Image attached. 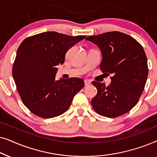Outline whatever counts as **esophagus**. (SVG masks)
<instances>
[{"mask_svg":"<svg viewBox=\"0 0 157 157\" xmlns=\"http://www.w3.org/2000/svg\"><path fill=\"white\" fill-rule=\"evenodd\" d=\"M84 83H85L86 86H89V85L91 84V81H89V80H85V81H84Z\"/></svg>","mask_w":157,"mask_h":157,"instance_id":"34e87169","label":"esophagus"}]
</instances>
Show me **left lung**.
I'll return each mask as SVG.
<instances>
[{"mask_svg": "<svg viewBox=\"0 0 157 157\" xmlns=\"http://www.w3.org/2000/svg\"><path fill=\"white\" fill-rule=\"evenodd\" d=\"M86 40L99 47L102 53L101 71L111 75L108 86L92 82L97 89V94L91 100L93 109L109 118L127 113L138 103L149 74L142 46L132 36L119 31L89 36Z\"/></svg>", "mask_w": 157, "mask_h": 157, "instance_id": "1", "label": "left lung"}]
</instances>
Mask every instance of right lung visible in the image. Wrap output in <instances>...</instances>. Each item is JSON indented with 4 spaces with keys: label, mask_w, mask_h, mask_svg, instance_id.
Here are the masks:
<instances>
[{
    "label": "right lung",
    "mask_w": 157,
    "mask_h": 157,
    "mask_svg": "<svg viewBox=\"0 0 157 157\" xmlns=\"http://www.w3.org/2000/svg\"><path fill=\"white\" fill-rule=\"evenodd\" d=\"M85 38L48 31L29 36L19 46L13 77L23 104L33 114L44 119L62 114L84 86L81 78L56 81L55 76L68 49Z\"/></svg>",
    "instance_id": "obj_1"
}]
</instances>
